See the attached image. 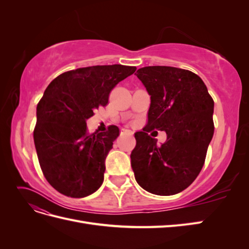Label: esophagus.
I'll return each mask as SVG.
<instances>
[{
	"instance_id": "esophagus-1",
	"label": "esophagus",
	"mask_w": 249,
	"mask_h": 249,
	"mask_svg": "<svg viewBox=\"0 0 249 249\" xmlns=\"http://www.w3.org/2000/svg\"><path fill=\"white\" fill-rule=\"evenodd\" d=\"M120 135H126V136H133L134 133L131 131V130H125V129H123L122 132H120Z\"/></svg>"
}]
</instances>
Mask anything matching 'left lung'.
I'll list each match as a JSON object with an SVG mask.
<instances>
[{
	"label": "left lung",
	"instance_id": "left-lung-1",
	"mask_svg": "<svg viewBox=\"0 0 249 249\" xmlns=\"http://www.w3.org/2000/svg\"><path fill=\"white\" fill-rule=\"evenodd\" d=\"M137 78L150 95L148 127L165 131L161 145L137 132L131 165L137 183L149 193L173 195L196 178L214 134V101L194 72L171 66H145ZM144 131V130H143Z\"/></svg>",
	"mask_w": 249,
	"mask_h": 249
}]
</instances>
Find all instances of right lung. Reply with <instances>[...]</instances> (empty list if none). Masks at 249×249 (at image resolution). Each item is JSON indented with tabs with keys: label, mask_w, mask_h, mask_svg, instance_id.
<instances>
[{
	"label": "right lung",
	"mask_w": 249,
	"mask_h": 249,
	"mask_svg": "<svg viewBox=\"0 0 249 249\" xmlns=\"http://www.w3.org/2000/svg\"><path fill=\"white\" fill-rule=\"evenodd\" d=\"M135 66L95 65L60 74L51 82L36 108L34 144L44 177L52 187L71 197H85L104 182L105 160L119 129L86 132V120L100 105L106 106L116 84Z\"/></svg>",
	"instance_id": "obj_1"
}]
</instances>
